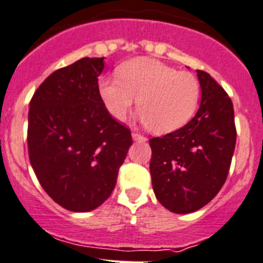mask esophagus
<instances>
[{
    "mask_svg": "<svg viewBox=\"0 0 263 263\" xmlns=\"http://www.w3.org/2000/svg\"><path fill=\"white\" fill-rule=\"evenodd\" d=\"M132 139H134L135 141H146V137L143 136L141 134H139V132H132Z\"/></svg>",
    "mask_w": 263,
    "mask_h": 263,
    "instance_id": "esophagus-1",
    "label": "esophagus"
}]
</instances>
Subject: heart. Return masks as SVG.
<instances>
[{"instance_id":"obj_1","label":"heart","mask_w":263,"mask_h":263,"mask_svg":"<svg viewBox=\"0 0 263 263\" xmlns=\"http://www.w3.org/2000/svg\"><path fill=\"white\" fill-rule=\"evenodd\" d=\"M118 75L98 80V96L115 120H123L137 101L139 119L149 131L163 135L190 122L200 104V82L193 73L139 57L120 65Z\"/></svg>"}]
</instances>
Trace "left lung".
Wrapping results in <instances>:
<instances>
[{"mask_svg": "<svg viewBox=\"0 0 263 263\" xmlns=\"http://www.w3.org/2000/svg\"><path fill=\"white\" fill-rule=\"evenodd\" d=\"M197 78L201 102L195 117L181 128L149 140L153 191L176 214L196 212L217 196L236 145L231 98L208 72L197 70Z\"/></svg>", "mask_w": 263, "mask_h": 263, "instance_id": "left-lung-1", "label": "left lung"}]
</instances>
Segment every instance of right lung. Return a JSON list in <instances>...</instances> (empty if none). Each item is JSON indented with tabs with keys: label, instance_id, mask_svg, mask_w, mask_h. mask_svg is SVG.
Masks as SVG:
<instances>
[{
	"label": "right lung",
	"instance_id": "1",
	"mask_svg": "<svg viewBox=\"0 0 263 263\" xmlns=\"http://www.w3.org/2000/svg\"><path fill=\"white\" fill-rule=\"evenodd\" d=\"M102 58H82L49 75L28 111V154L41 187L70 212L95 210L111 195L131 131L98 96Z\"/></svg>",
	"mask_w": 263,
	"mask_h": 263
}]
</instances>
